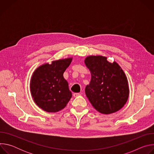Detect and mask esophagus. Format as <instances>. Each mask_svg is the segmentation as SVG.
Listing matches in <instances>:
<instances>
[{
    "mask_svg": "<svg viewBox=\"0 0 154 154\" xmlns=\"http://www.w3.org/2000/svg\"><path fill=\"white\" fill-rule=\"evenodd\" d=\"M80 96V93H75L73 94V96H74V97H78V96Z\"/></svg>",
    "mask_w": 154,
    "mask_h": 154,
    "instance_id": "esophagus-1",
    "label": "esophagus"
}]
</instances>
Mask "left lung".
<instances>
[{
	"label": "left lung",
	"instance_id": "left-lung-1",
	"mask_svg": "<svg viewBox=\"0 0 154 154\" xmlns=\"http://www.w3.org/2000/svg\"><path fill=\"white\" fill-rule=\"evenodd\" d=\"M84 62L91 75L85 94L93 106L104 115L119 111L129 96L128 80L120 66L102 55L88 56Z\"/></svg>",
	"mask_w": 154,
	"mask_h": 154
}]
</instances>
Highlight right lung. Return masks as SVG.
Instances as JSON below:
<instances>
[{
  "label": "right lung",
  "mask_w": 154,
  "mask_h": 154,
  "mask_svg": "<svg viewBox=\"0 0 154 154\" xmlns=\"http://www.w3.org/2000/svg\"><path fill=\"white\" fill-rule=\"evenodd\" d=\"M72 58L45 63L33 72L30 84V93L35 103L44 111L56 113L63 109L72 97L68 82L63 73Z\"/></svg>",
  "instance_id": "right-lung-1"
}]
</instances>
